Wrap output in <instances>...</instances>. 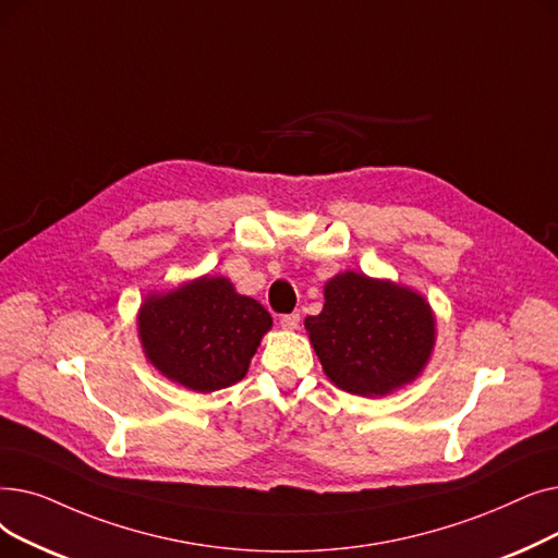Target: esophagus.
Wrapping results in <instances>:
<instances>
[{
	"label": "esophagus",
	"mask_w": 558,
	"mask_h": 558,
	"mask_svg": "<svg viewBox=\"0 0 558 558\" xmlns=\"http://www.w3.org/2000/svg\"><path fill=\"white\" fill-rule=\"evenodd\" d=\"M279 325L283 327V329H298L300 327V313H286V315H281L279 317Z\"/></svg>",
	"instance_id": "esophagus-1"
}]
</instances>
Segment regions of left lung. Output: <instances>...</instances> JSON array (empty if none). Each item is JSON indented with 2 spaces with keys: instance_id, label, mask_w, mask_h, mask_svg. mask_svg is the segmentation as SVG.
Returning <instances> with one entry per match:
<instances>
[{
  "instance_id": "left-lung-1",
  "label": "left lung",
  "mask_w": 558,
  "mask_h": 558,
  "mask_svg": "<svg viewBox=\"0 0 558 558\" xmlns=\"http://www.w3.org/2000/svg\"><path fill=\"white\" fill-rule=\"evenodd\" d=\"M434 315L417 293L344 272L325 286L306 331L325 375L354 395H386L417 377L434 348Z\"/></svg>"
}]
</instances>
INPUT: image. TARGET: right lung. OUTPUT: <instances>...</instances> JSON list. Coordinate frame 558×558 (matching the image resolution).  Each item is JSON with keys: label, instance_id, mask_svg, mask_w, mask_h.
Listing matches in <instances>:
<instances>
[{"label": "right lung", "instance_id": "obj_1", "mask_svg": "<svg viewBox=\"0 0 558 558\" xmlns=\"http://www.w3.org/2000/svg\"><path fill=\"white\" fill-rule=\"evenodd\" d=\"M272 317L256 300L238 295L222 277H202L141 306L138 331L147 359L197 392H214L247 375Z\"/></svg>", "mask_w": 558, "mask_h": 558}]
</instances>
